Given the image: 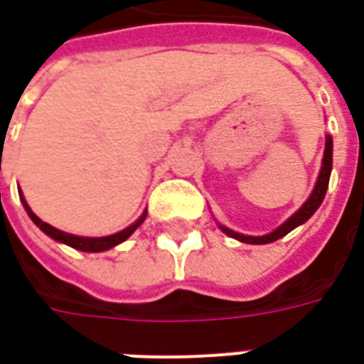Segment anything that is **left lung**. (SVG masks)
<instances>
[{"label":"left lung","mask_w":364,"mask_h":364,"mask_svg":"<svg viewBox=\"0 0 364 364\" xmlns=\"http://www.w3.org/2000/svg\"><path fill=\"white\" fill-rule=\"evenodd\" d=\"M331 164H333V140H331V136L328 134L326 136V150H323V159H321L320 175H318V181H316V185H314L310 197L306 198V203L298 208L296 213L292 214L290 218H287V220L282 222L279 228H274L273 232H269V234H265V236H245V234H240V232H234V230L222 226L220 222H218V228H220L226 236L234 237V240H237V242H244V244L261 245V244H271V242L281 240L282 236H287L289 232L298 228L300 224H304V222L308 220V218H310L318 208H320L321 200H323V197H326V191H328L329 175H331Z\"/></svg>","instance_id":"obj_1"}]
</instances>
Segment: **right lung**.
<instances>
[{
    "instance_id": "obj_1",
    "label": "right lung",
    "mask_w": 364,
    "mask_h": 364,
    "mask_svg": "<svg viewBox=\"0 0 364 364\" xmlns=\"http://www.w3.org/2000/svg\"><path fill=\"white\" fill-rule=\"evenodd\" d=\"M21 203H23V206H25V210H27L28 218L35 222L38 228L43 230L44 234L48 237H52V240H56V242H60V244H66L70 245V247H74V250H80V252H87V253H97V252H107V250H111V247H114V245L122 244L124 240H128V237L134 234V230L142 224L144 220H146V214H148V210H144L142 216L138 218V220L134 222V224H130L128 228L120 230V232H117V234H111V236H101V237H85V236H74V234H68V232H62V230L54 228V226H50V224H46V222H43L38 216H36L33 210H31V206L27 205V200H25V197L21 195Z\"/></svg>"
}]
</instances>
